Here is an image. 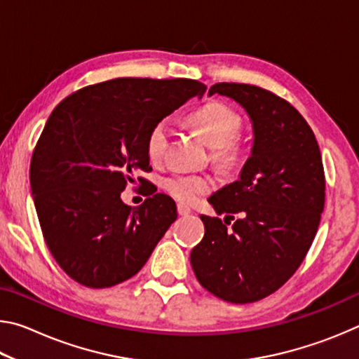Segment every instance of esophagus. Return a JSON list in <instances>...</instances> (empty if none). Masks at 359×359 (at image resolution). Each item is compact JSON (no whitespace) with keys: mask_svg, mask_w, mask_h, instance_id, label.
<instances>
[{"mask_svg":"<svg viewBox=\"0 0 359 359\" xmlns=\"http://www.w3.org/2000/svg\"><path fill=\"white\" fill-rule=\"evenodd\" d=\"M177 212H179V215H182V217L191 214L190 208H187V205H184V204H179V205H177Z\"/></svg>","mask_w":359,"mask_h":359,"instance_id":"esophagus-1","label":"esophagus"}]
</instances>
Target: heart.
<instances>
[{"label":"heart","mask_w":359,"mask_h":359,"mask_svg":"<svg viewBox=\"0 0 359 359\" xmlns=\"http://www.w3.org/2000/svg\"><path fill=\"white\" fill-rule=\"evenodd\" d=\"M188 125L212 149V163L222 172H233L245 156V141L241 137L242 117L238 111L220 101H212L188 117ZM169 141V126L165 120L151 126L147 136V155L150 161H160ZM165 190L180 203L191 204L209 193L214 182L209 175L174 174L163 182Z\"/></svg>","instance_id":"b5f03b06"}]
</instances>
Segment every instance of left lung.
Returning a JSON list of instances; mask_svg holds the SVG:
<instances>
[{"label": "left lung", "mask_w": 359, "mask_h": 359, "mask_svg": "<svg viewBox=\"0 0 359 359\" xmlns=\"http://www.w3.org/2000/svg\"><path fill=\"white\" fill-rule=\"evenodd\" d=\"M214 93L245 109L253 147L239 180L209 198L226 217L201 215L205 233L190 261L212 294L247 304L277 291L306 258L325 208V171L312 128L288 101L248 83H215Z\"/></svg>", "instance_id": "8db88e82"}]
</instances>
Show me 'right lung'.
<instances>
[{"label":"right lung","mask_w":359,"mask_h":359,"mask_svg":"<svg viewBox=\"0 0 359 359\" xmlns=\"http://www.w3.org/2000/svg\"><path fill=\"white\" fill-rule=\"evenodd\" d=\"M204 92L191 79L121 77L81 88L53 109L29 184L48 250L76 282L107 288L128 280L175 222L166 194L150 193L135 209L120 193L151 171V126Z\"/></svg>","instance_id":"right-lung-1"}]
</instances>
